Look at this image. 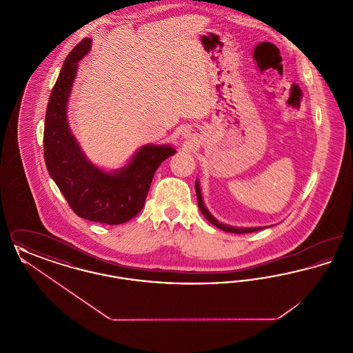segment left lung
Instances as JSON below:
<instances>
[{"mask_svg": "<svg viewBox=\"0 0 353 353\" xmlns=\"http://www.w3.org/2000/svg\"><path fill=\"white\" fill-rule=\"evenodd\" d=\"M196 194H197V202H199V208H200V210H201L202 214H203V217L208 219L212 225H214V226H217L219 229L221 230H223V232H228V233H235V234H245V233H252V232H256V230H262L263 228H249V229H238V228H232V226H228V225H223V223H219L217 219H214L209 212H208V209L205 208V205H203V202H202L201 197V190H200V185H199V181H196Z\"/></svg>", "mask_w": 353, "mask_h": 353, "instance_id": "obj_1", "label": "left lung"}]
</instances>
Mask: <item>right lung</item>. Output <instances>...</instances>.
<instances>
[{"label": "right lung", "mask_w": 353, "mask_h": 353, "mask_svg": "<svg viewBox=\"0 0 353 353\" xmlns=\"http://www.w3.org/2000/svg\"><path fill=\"white\" fill-rule=\"evenodd\" d=\"M90 46L91 41L84 38L70 51L51 90L43 130V157L51 179L77 216L119 225L134 219L143 209L156 169L176 151L169 145H145L117 173H105L84 157L70 134L66 105L78 61Z\"/></svg>", "instance_id": "add662e5"}]
</instances>
